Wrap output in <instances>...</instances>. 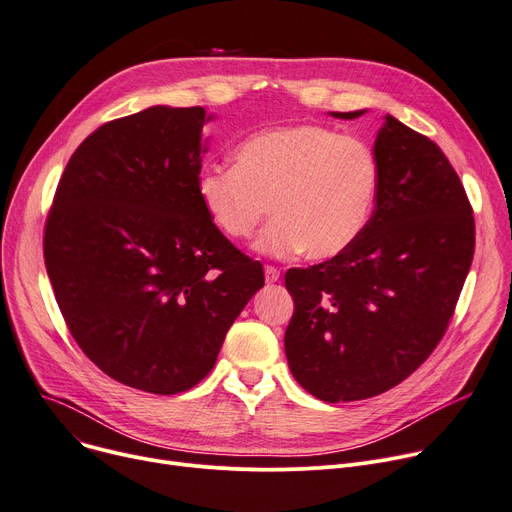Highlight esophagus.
<instances>
[{"label": "esophagus", "instance_id": "1", "mask_svg": "<svg viewBox=\"0 0 512 512\" xmlns=\"http://www.w3.org/2000/svg\"><path fill=\"white\" fill-rule=\"evenodd\" d=\"M280 280V269L274 265H265V282L267 284H274Z\"/></svg>", "mask_w": 512, "mask_h": 512}]
</instances>
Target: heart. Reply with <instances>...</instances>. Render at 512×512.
Instances as JSON below:
<instances>
[{"label": "heart", "instance_id": "b5f03b06", "mask_svg": "<svg viewBox=\"0 0 512 512\" xmlns=\"http://www.w3.org/2000/svg\"><path fill=\"white\" fill-rule=\"evenodd\" d=\"M195 193L212 226L230 241L249 238L271 203L278 218L259 236L261 253L333 259L368 226L379 164L362 140L333 129L271 127L236 146L234 166L203 168Z\"/></svg>", "mask_w": 512, "mask_h": 512}]
</instances>
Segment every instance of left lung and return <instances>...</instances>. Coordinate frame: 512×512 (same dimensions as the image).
<instances>
[{"label":"left lung","instance_id":"obj_1","mask_svg":"<svg viewBox=\"0 0 512 512\" xmlns=\"http://www.w3.org/2000/svg\"><path fill=\"white\" fill-rule=\"evenodd\" d=\"M372 152L379 193L362 236L286 274L288 366L327 403L368 399L410 377L445 335L475 249L469 199L432 140L387 115Z\"/></svg>","mask_w":512,"mask_h":512}]
</instances>
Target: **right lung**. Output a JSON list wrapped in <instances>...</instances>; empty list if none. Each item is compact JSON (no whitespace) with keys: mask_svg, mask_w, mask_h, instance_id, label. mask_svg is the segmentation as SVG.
Listing matches in <instances>:
<instances>
[{"mask_svg":"<svg viewBox=\"0 0 512 512\" xmlns=\"http://www.w3.org/2000/svg\"><path fill=\"white\" fill-rule=\"evenodd\" d=\"M201 107H150L78 146L45 224V265L82 352L111 379L156 395L197 385L263 288L259 261L201 210Z\"/></svg>","mask_w":512,"mask_h":512,"instance_id":"right-lung-1","label":"right lung"}]
</instances>
